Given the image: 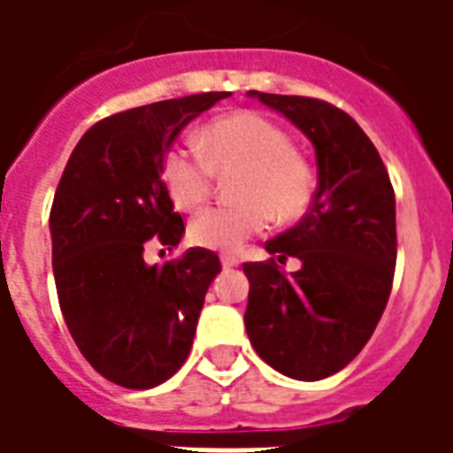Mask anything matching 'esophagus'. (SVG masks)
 Masks as SVG:
<instances>
[{
    "label": "esophagus",
    "instance_id": "esophagus-1",
    "mask_svg": "<svg viewBox=\"0 0 453 453\" xmlns=\"http://www.w3.org/2000/svg\"><path fill=\"white\" fill-rule=\"evenodd\" d=\"M220 265H223V269H235V266L240 265V259H237V257L223 255L220 257Z\"/></svg>",
    "mask_w": 453,
    "mask_h": 453
}]
</instances>
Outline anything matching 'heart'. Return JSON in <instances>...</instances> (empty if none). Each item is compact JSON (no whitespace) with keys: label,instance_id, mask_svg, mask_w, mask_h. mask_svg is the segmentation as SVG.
<instances>
[{"label":"heart","instance_id":"obj_1","mask_svg":"<svg viewBox=\"0 0 453 453\" xmlns=\"http://www.w3.org/2000/svg\"><path fill=\"white\" fill-rule=\"evenodd\" d=\"M196 152L169 148L159 179L172 206L196 211L213 188V174L230 177L237 206L211 208L194 218L188 235L213 252H237L262 235L269 218L296 223L313 198V167L294 150L281 126L262 113L235 111L208 120L194 135Z\"/></svg>","mask_w":453,"mask_h":453}]
</instances>
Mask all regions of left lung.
Wrapping results in <instances>:
<instances>
[{
    "label": "left lung",
    "instance_id": "1",
    "mask_svg": "<svg viewBox=\"0 0 453 453\" xmlns=\"http://www.w3.org/2000/svg\"><path fill=\"white\" fill-rule=\"evenodd\" d=\"M250 96L313 142L318 188L303 220L265 245L272 259L242 266L247 337L288 379H327L364 349L388 303L395 194L379 150L349 113L308 96ZM286 256L302 259L294 275L278 269Z\"/></svg>",
    "mask_w": 453,
    "mask_h": 453
}]
</instances>
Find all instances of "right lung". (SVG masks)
Listing matches in <instances>:
<instances>
[{
    "label": "right lung",
    "instance_id": "right-lung-1",
    "mask_svg": "<svg viewBox=\"0 0 453 453\" xmlns=\"http://www.w3.org/2000/svg\"><path fill=\"white\" fill-rule=\"evenodd\" d=\"M227 92L148 104L94 123L67 159L50 211L53 274L65 323L84 359L123 388H155L187 361L216 252L191 247L150 266V240L181 242L184 220L159 165L194 120Z\"/></svg>",
    "mask_w": 453,
    "mask_h": 453
}]
</instances>
